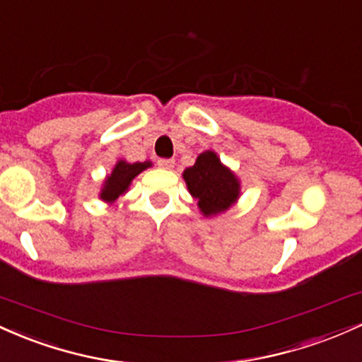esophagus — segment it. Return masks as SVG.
<instances>
[{
  "label": "esophagus",
  "instance_id": "esophagus-1",
  "mask_svg": "<svg viewBox=\"0 0 362 362\" xmlns=\"http://www.w3.org/2000/svg\"><path fill=\"white\" fill-rule=\"evenodd\" d=\"M159 168L162 169H173L174 168V160L173 159H159L157 160Z\"/></svg>",
  "mask_w": 362,
  "mask_h": 362
}]
</instances>
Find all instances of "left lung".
<instances>
[{
	"mask_svg": "<svg viewBox=\"0 0 362 362\" xmlns=\"http://www.w3.org/2000/svg\"><path fill=\"white\" fill-rule=\"evenodd\" d=\"M182 177L205 215L224 212L239 197V181L210 150L200 153L193 168L186 169Z\"/></svg>",
	"mask_w": 362,
	"mask_h": 362,
	"instance_id": "left-lung-1",
	"label": "left lung"
}]
</instances>
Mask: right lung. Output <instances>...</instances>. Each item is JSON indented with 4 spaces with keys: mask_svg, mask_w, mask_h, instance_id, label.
<instances>
[{
    "mask_svg": "<svg viewBox=\"0 0 362 362\" xmlns=\"http://www.w3.org/2000/svg\"><path fill=\"white\" fill-rule=\"evenodd\" d=\"M147 168H150V162H135V164H128V162L119 160L116 164V168L112 169L111 176L105 180L100 198L105 202L116 200L119 194L127 192L129 182L133 181V177L138 176L141 170Z\"/></svg>",
    "mask_w": 362,
    "mask_h": 362,
    "instance_id": "right-lung-1",
    "label": "right lung"
}]
</instances>
